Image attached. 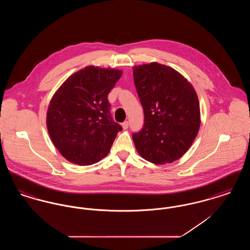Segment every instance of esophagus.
Instances as JSON below:
<instances>
[{
  "mask_svg": "<svg viewBox=\"0 0 250 250\" xmlns=\"http://www.w3.org/2000/svg\"><path fill=\"white\" fill-rule=\"evenodd\" d=\"M122 126H123L124 129H127V128H128V122H127V121L124 122V123L122 124Z\"/></svg>",
  "mask_w": 250,
  "mask_h": 250,
  "instance_id": "34e87169",
  "label": "esophagus"
}]
</instances>
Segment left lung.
<instances>
[{"label":"left lung","mask_w":250,"mask_h":250,"mask_svg":"<svg viewBox=\"0 0 250 250\" xmlns=\"http://www.w3.org/2000/svg\"><path fill=\"white\" fill-rule=\"evenodd\" d=\"M144 112L143 129L133 142L143 158L156 165L171 163L189 149L200 129L198 95L175 69L158 62L133 67Z\"/></svg>","instance_id":"left-lung-1"}]
</instances>
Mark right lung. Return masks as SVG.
<instances>
[{
  "label": "right lung",
  "mask_w": 250,
  "mask_h": 250,
  "mask_svg": "<svg viewBox=\"0 0 250 250\" xmlns=\"http://www.w3.org/2000/svg\"><path fill=\"white\" fill-rule=\"evenodd\" d=\"M122 74L118 69L86 66L52 96L47 112L48 134L69 162L89 166L108 154L122 126L110 116L107 95Z\"/></svg>",
  "instance_id": "right-lung-1"
}]
</instances>
